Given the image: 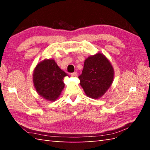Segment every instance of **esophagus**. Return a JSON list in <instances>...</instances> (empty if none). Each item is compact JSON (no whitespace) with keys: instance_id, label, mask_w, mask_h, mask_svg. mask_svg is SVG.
<instances>
[{"instance_id":"1","label":"esophagus","mask_w":150,"mask_h":150,"mask_svg":"<svg viewBox=\"0 0 150 150\" xmlns=\"http://www.w3.org/2000/svg\"><path fill=\"white\" fill-rule=\"evenodd\" d=\"M71 75L73 77H77V72L72 73L71 74Z\"/></svg>"}]
</instances>
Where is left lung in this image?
Wrapping results in <instances>:
<instances>
[{
  "mask_svg": "<svg viewBox=\"0 0 150 150\" xmlns=\"http://www.w3.org/2000/svg\"><path fill=\"white\" fill-rule=\"evenodd\" d=\"M115 71L110 61L98 52L85 60L79 79L86 95L93 99L103 96L113 83Z\"/></svg>",
  "mask_w": 150,
  "mask_h": 150,
  "instance_id": "obj_1",
  "label": "left lung"
}]
</instances>
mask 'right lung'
<instances>
[{"label": "right lung", "mask_w": 150, "mask_h": 150, "mask_svg": "<svg viewBox=\"0 0 150 150\" xmlns=\"http://www.w3.org/2000/svg\"><path fill=\"white\" fill-rule=\"evenodd\" d=\"M67 76L68 75L58 67L54 59H45L34 68L32 75L34 88L42 98L53 102L62 93L65 86L63 79Z\"/></svg>", "instance_id": "obj_1"}]
</instances>
